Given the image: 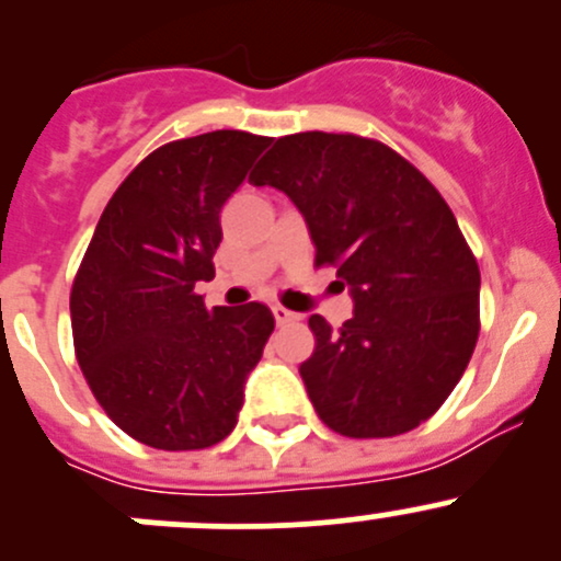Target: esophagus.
<instances>
[{"mask_svg":"<svg viewBox=\"0 0 561 561\" xmlns=\"http://www.w3.org/2000/svg\"><path fill=\"white\" fill-rule=\"evenodd\" d=\"M274 320H276V325H290V322L301 320V314L290 312V309H285V307H274Z\"/></svg>","mask_w":561,"mask_h":561,"instance_id":"1","label":"esophagus"}]
</instances>
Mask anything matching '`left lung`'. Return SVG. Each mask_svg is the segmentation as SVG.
I'll return each mask as SVG.
<instances>
[{"instance_id": "obj_1", "label": "left lung", "mask_w": 561, "mask_h": 561, "mask_svg": "<svg viewBox=\"0 0 561 561\" xmlns=\"http://www.w3.org/2000/svg\"><path fill=\"white\" fill-rule=\"evenodd\" d=\"M307 219L314 263L336 265L355 312L309 317L301 364L317 415L342 437L412 432L461 380L480 333V268L458 222L412 162L350 133L285 135L249 175Z\"/></svg>"}]
</instances>
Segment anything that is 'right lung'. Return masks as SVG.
Returning a JSON list of instances; mask_svg holds the SVG:
<instances>
[{"instance_id": "add662e5", "label": "right lung", "mask_w": 561, "mask_h": 561, "mask_svg": "<svg viewBox=\"0 0 561 561\" xmlns=\"http://www.w3.org/2000/svg\"><path fill=\"white\" fill-rule=\"evenodd\" d=\"M271 138L217 129L151 151L107 201L70 293L76 358L105 415L157 450H203L239 421L268 307L206 309L219 211Z\"/></svg>"}]
</instances>
